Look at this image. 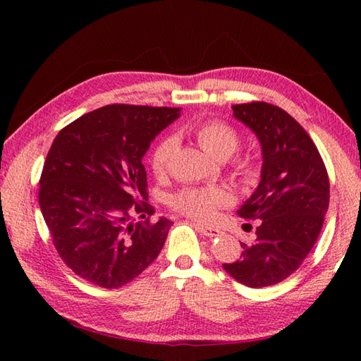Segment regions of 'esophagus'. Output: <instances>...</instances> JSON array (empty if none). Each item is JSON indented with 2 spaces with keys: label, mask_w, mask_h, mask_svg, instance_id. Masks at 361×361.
<instances>
[{
  "label": "esophagus",
  "mask_w": 361,
  "mask_h": 361,
  "mask_svg": "<svg viewBox=\"0 0 361 361\" xmlns=\"http://www.w3.org/2000/svg\"><path fill=\"white\" fill-rule=\"evenodd\" d=\"M197 226V229L198 231H200L203 235H206V237H209V239H214V237H220V235H224V231H221V229H219V228H214V226H206V225H195Z\"/></svg>",
  "instance_id": "obj_1"
}]
</instances>
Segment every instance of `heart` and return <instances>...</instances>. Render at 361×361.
<instances>
[{"label": "heart", "mask_w": 361, "mask_h": 361, "mask_svg": "<svg viewBox=\"0 0 361 361\" xmlns=\"http://www.w3.org/2000/svg\"><path fill=\"white\" fill-rule=\"evenodd\" d=\"M195 137L202 147L216 159H226L239 147L240 137L235 130L221 121H208L195 128ZM178 140L167 135L152 152L150 166L155 175L161 176L167 172ZM234 173L243 183H252L257 176V166L252 158L242 157L234 161ZM233 197L221 186L186 188L172 198V206L186 216L197 220L216 219L219 211L231 204Z\"/></svg>", "instance_id": "obj_1"}]
</instances>
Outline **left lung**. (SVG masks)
Here are the masks:
<instances>
[{
    "instance_id": "left-lung-1",
    "label": "left lung",
    "mask_w": 361,
    "mask_h": 361,
    "mask_svg": "<svg viewBox=\"0 0 361 361\" xmlns=\"http://www.w3.org/2000/svg\"><path fill=\"white\" fill-rule=\"evenodd\" d=\"M237 121L257 136L262 171L237 214L259 220L256 239L224 270L251 288L274 286L295 273L315 245L329 208V176L307 132L279 106L233 105Z\"/></svg>"
}]
</instances>
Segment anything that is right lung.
<instances>
[{
	"label": "right lung",
	"instance_id": "add662e5",
	"mask_svg": "<svg viewBox=\"0 0 361 361\" xmlns=\"http://www.w3.org/2000/svg\"><path fill=\"white\" fill-rule=\"evenodd\" d=\"M180 109L106 105L71 122L46 157L38 203L59 256L82 279L119 288L163 250L172 221L150 214L142 158Z\"/></svg>",
	"mask_w": 361,
	"mask_h": 361
}]
</instances>
